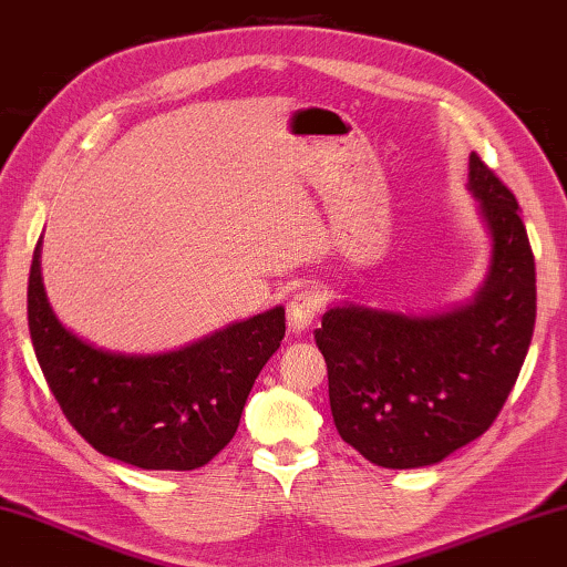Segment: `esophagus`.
<instances>
[{
  "instance_id": "esophagus-1",
  "label": "esophagus",
  "mask_w": 567,
  "mask_h": 567,
  "mask_svg": "<svg viewBox=\"0 0 567 567\" xmlns=\"http://www.w3.org/2000/svg\"><path fill=\"white\" fill-rule=\"evenodd\" d=\"M286 311H289V329L293 333H301L309 329L313 321H317L319 311H321V293L313 289L296 291L291 296L289 306H286Z\"/></svg>"
}]
</instances>
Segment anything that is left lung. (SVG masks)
<instances>
[{
    "label": "left lung",
    "mask_w": 567,
    "mask_h": 567,
    "mask_svg": "<svg viewBox=\"0 0 567 567\" xmlns=\"http://www.w3.org/2000/svg\"><path fill=\"white\" fill-rule=\"evenodd\" d=\"M467 188L493 238L475 299L440 313L333 306L313 331L341 440L389 470L437 465L489 430L535 329V258L507 185L470 155Z\"/></svg>",
    "instance_id": "1"
}]
</instances>
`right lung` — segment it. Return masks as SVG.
I'll list each match as a JSON object with an SVG mask.
<instances>
[{
  "label": "right lung",
  "instance_id": "right-lung-1",
  "mask_svg": "<svg viewBox=\"0 0 567 567\" xmlns=\"http://www.w3.org/2000/svg\"><path fill=\"white\" fill-rule=\"evenodd\" d=\"M37 240L27 321L42 374L70 424L141 470H198L234 440L258 371L281 347V306L165 354H117L64 329L48 301Z\"/></svg>",
  "mask_w": 567,
  "mask_h": 567
}]
</instances>
